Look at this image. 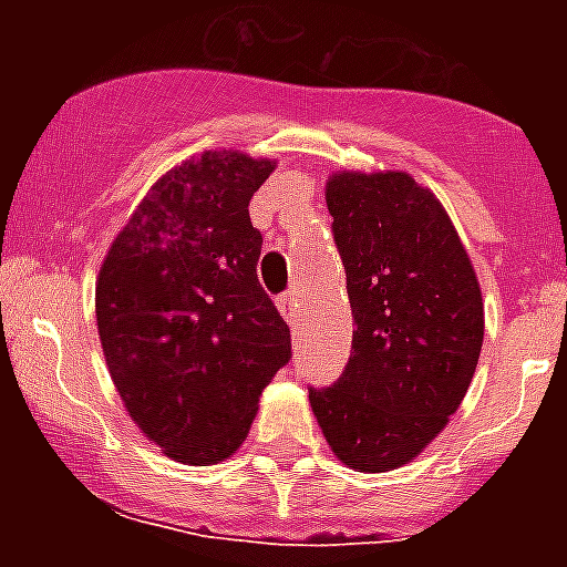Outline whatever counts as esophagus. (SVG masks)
I'll list each match as a JSON object with an SVG mask.
<instances>
[{
    "mask_svg": "<svg viewBox=\"0 0 567 567\" xmlns=\"http://www.w3.org/2000/svg\"><path fill=\"white\" fill-rule=\"evenodd\" d=\"M278 307H280V312L287 315L289 323H298L300 320V292L298 289H289V292L280 295Z\"/></svg>",
    "mask_w": 567,
    "mask_h": 567,
    "instance_id": "34e87169",
    "label": "esophagus"
}]
</instances>
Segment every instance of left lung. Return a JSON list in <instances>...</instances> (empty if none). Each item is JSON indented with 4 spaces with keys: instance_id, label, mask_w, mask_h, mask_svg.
Wrapping results in <instances>:
<instances>
[{
    "instance_id": "left-lung-1",
    "label": "left lung",
    "mask_w": 567,
    "mask_h": 567,
    "mask_svg": "<svg viewBox=\"0 0 567 567\" xmlns=\"http://www.w3.org/2000/svg\"><path fill=\"white\" fill-rule=\"evenodd\" d=\"M352 303V354L309 385L323 437L349 468L417 457L463 403L483 349V295L452 221L405 173H338L327 187Z\"/></svg>"
}]
</instances>
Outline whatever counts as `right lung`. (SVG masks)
<instances>
[{
    "label": "right lung",
    "instance_id": "add662e5",
    "mask_svg": "<svg viewBox=\"0 0 567 567\" xmlns=\"http://www.w3.org/2000/svg\"><path fill=\"white\" fill-rule=\"evenodd\" d=\"M272 162L215 150L169 169L113 240L96 284L110 378L127 412L178 463L244 443L292 338L258 280L252 193Z\"/></svg>",
    "mask_w": 567,
    "mask_h": 567
}]
</instances>
